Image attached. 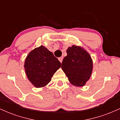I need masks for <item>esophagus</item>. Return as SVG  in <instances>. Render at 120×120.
<instances>
[{
  "label": "esophagus",
  "instance_id": "34e87169",
  "mask_svg": "<svg viewBox=\"0 0 120 120\" xmlns=\"http://www.w3.org/2000/svg\"><path fill=\"white\" fill-rule=\"evenodd\" d=\"M63 57H59V60L60 61V63H62V61H63Z\"/></svg>",
  "mask_w": 120,
  "mask_h": 120
}]
</instances>
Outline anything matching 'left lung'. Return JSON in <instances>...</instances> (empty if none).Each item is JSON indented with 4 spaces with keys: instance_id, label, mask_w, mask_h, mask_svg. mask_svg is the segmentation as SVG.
<instances>
[{
    "instance_id": "left-lung-1",
    "label": "left lung",
    "mask_w": 120,
    "mask_h": 120,
    "mask_svg": "<svg viewBox=\"0 0 120 120\" xmlns=\"http://www.w3.org/2000/svg\"><path fill=\"white\" fill-rule=\"evenodd\" d=\"M67 53V56L62 62V69L72 85L83 86L90 79L93 71V63L90 54L75 45L68 47Z\"/></svg>"
}]
</instances>
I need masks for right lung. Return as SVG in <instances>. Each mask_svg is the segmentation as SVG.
<instances>
[{"mask_svg": "<svg viewBox=\"0 0 120 120\" xmlns=\"http://www.w3.org/2000/svg\"><path fill=\"white\" fill-rule=\"evenodd\" d=\"M58 59L45 47L31 51L26 57L24 68L29 80L35 87L46 86L55 73L61 67Z\"/></svg>", "mask_w": 120, "mask_h": 120, "instance_id": "obj_1", "label": "right lung"}]
</instances>
